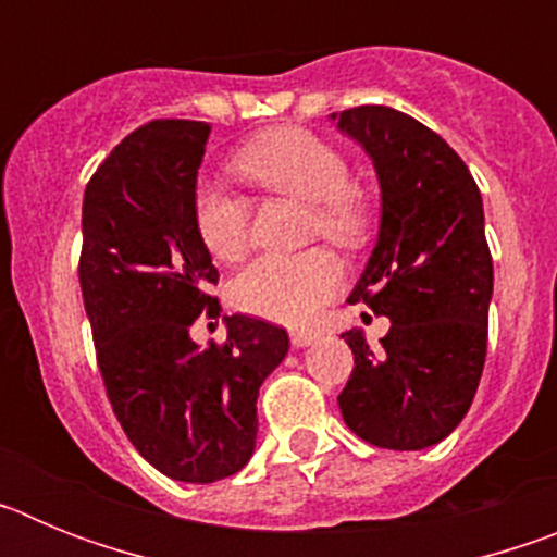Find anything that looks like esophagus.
Returning <instances> with one entry per match:
<instances>
[{
	"label": "esophagus",
	"instance_id": "1",
	"mask_svg": "<svg viewBox=\"0 0 557 557\" xmlns=\"http://www.w3.org/2000/svg\"><path fill=\"white\" fill-rule=\"evenodd\" d=\"M289 339H293L295 348H307V346H312L314 339H318V334H312V332H293V334H289Z\"/></svg>",
	"mask_w": 557,
	"mask_h": 557
}]
</instances>
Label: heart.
<instances>
[{
	"label": "heart",
	"instance_id": "b5f03b06",
	"mask_svg": "<svg viewBox=\"0 0 557 557\" xmlns=\"http://www.w3.org/2000/svg\"><path fill=\"white\" fill-rule=\"evenodd\" d=\"M231 170L250 186L309 203V231L339 248H357L371 228L366 198L348 184L346 159L301 127H275L239 147ZM200 243L220 262H234L248 245L250 206L220 184H200L191 200ZM343 284L337 259L321 248L304 253H264L231 282L239 309L284 326H307Z\"/></svg>",
	"mask_w": 557,
	"mask_h": 557
}]
</instances>
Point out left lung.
Instances as JSON below:
<instances>
[{
    "mask_svg": "<svg viewBox=\"0 0 557 557\" xmlns=\"http://www.w3.org/2000/svg\"><path fill=\"white\" fill-rule=\"evenodd\" d=\"M332 120L371 156L382 189L376 245L348 301L391 318L376 351L362 329L339 334L354 354L339 412L368 444L426 449L469 412L485 366L494 262L480 189L435 131L396 108Z\"/></svg>",
    "mask_w": 557,
    "mask_h": 557,
    "instance_id": "8db88e82",
    "label": "left lung"
}]
</instances>
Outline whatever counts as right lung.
Here are the masks:
<instances>
[{"label":"right lung","instance_id":"obj_1","mask_svg":"<svg viewBox=\"0 0 557 557\" xmlns=\"http://www.w3.org/2000/svg\"><path fill=\"white\" fill-rule=\"evenodd\" d=\"M209 122L156 120L97 166L83 195L81 289L106 393L150 466L178 482L236 474L256 449V398L289 337L248 314L225 318V343L189 329L218 312V268L200 243L198 191Z\"/></svg>","mask_w":557,"mask_h":557}]
</instances>
